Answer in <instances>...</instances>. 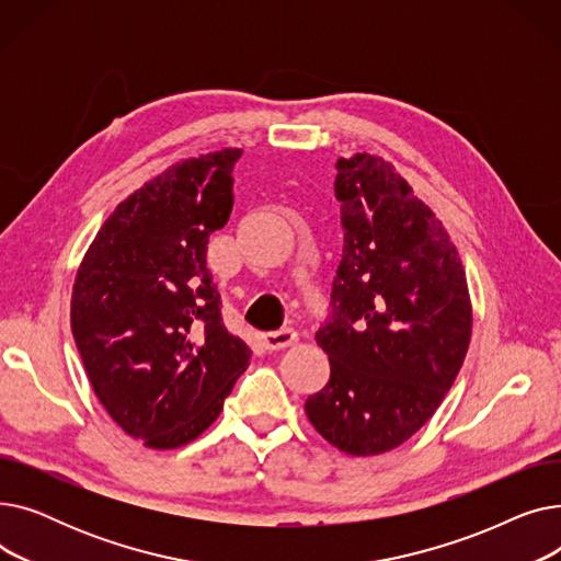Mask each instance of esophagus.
Segmentation results:
<instances>
[{
	"mask_svg": "<svg viewBox=\"0 0 561 561\" xmlns=\"http://www.w3.org/2000/svg\"><path fill=\"white\" fill-rule=\"evenodd\" d=\"M298 341V332L293 328H282L277 332H265L261 334V343L265 350H284Z\"/></svg>",
	"mask_w": 561,
	"mask_h": 561,
	"instance_id": "1",
	"label": "esophagus"
}]
</instances>
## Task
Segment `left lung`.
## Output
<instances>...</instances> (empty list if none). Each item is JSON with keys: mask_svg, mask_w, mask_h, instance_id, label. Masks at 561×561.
Wrapping results in <instances>:
<instances>
[{"mask_svg": "<svg viewBox=\"0 0 561 561\" xmlns=\"http://www.w3.org/2000/svg\"><path fill=\"white\" fill-rule=\"evenodd\" d=\"M343 256L316 341L330 381L305 402L347 455H379L416 434L463 364L473 313L457 250L391 163L339 159Z\"/></svg>", "mask_w": 561, "mask_h": 561, "instance_id": "1", "label": "left lung"}]
</instances>
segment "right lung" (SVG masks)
I'll return each instance as SVG.
<instances>
[{"label":"right lung","mask_w":561,"mask_h":561,"mask_svg":"<svg viewBox=\"0 0 561 561\" xmlns=\"http://www.w3.org/2000/svg\"><path fill=\"white\" fill-rule=\"evenodd\" d=\"M241 150L182 161L129 195L88 248L72 290V334L111 414L150 448L209 427L252 350L227 332L206 245L233 206Z\"/></svg>","instance_id":"obj_1"}]
</instances>
